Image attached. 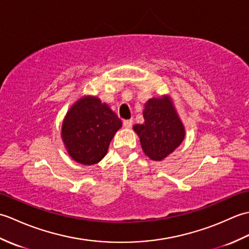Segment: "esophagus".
Segmentation results:
<instances>
[{"label": "esophagus", "mask_w": 249, "mask_h": 249, "mask_svg": "<svg viewBox=\"0 0 249 249\" xmlns=\"http://www.w3.org/2000/svg\"><path fill=\"white\" fill-rule=\"evenodd\" d=\"M123 125L125 128H130L131 126H133V120H124Z\"/></svg>", "instance_id": "34e87169"}]
</instances>
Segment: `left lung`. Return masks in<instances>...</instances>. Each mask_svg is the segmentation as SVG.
<instances>
[{
  "label": "left lung",
  "mask_w": 249,
  "mask_h": 249,
  "mask_svg": "<svg viewBox=\"0 0 249 249\" xmlns=\"http://www.w3.org/2000/svg\"><path fill=\"white\" fill-rule=\"evenodd\" d=\"M143 118V124L134 126L142 150L151 160H162L182 143L184 125L168 95L147 100Z\"/></svg>",
  "instance_id": "8db88e82"
}]
</instances>
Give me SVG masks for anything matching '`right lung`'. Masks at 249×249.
Listing matches in <instances>:
<instances>
[{
	"label": "right lung",
	"instance_id": "add662e5",
	"mask_svg": "<svg viewBox=\"0 0 249 249\" xmlns=\"http://www.w3.org/2000/svg\"><path fill=\"white\" fill-rule=\"evenodd\" d=\"M122 121L96 96H84L68 110L62 125V139L68 154L82 165H94L107 154Z\"/></svg>",
	"mask_w": 249,
	"mask_h": 249
}]
</instances>
